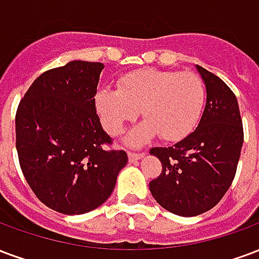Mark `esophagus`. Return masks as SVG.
Returning <instances> with one entry per match:
<instances>
[{
	"mask_svg": "<svg viewBox=\"0 0 259 259\" xmlns=\"http://www.w3.org/2000/svg\"><path fill=\"white\" fill-rule=\"evenodd\" d=\"M129 160L130 162H136V160H139V159H141L143 156H144V152H132V151H129Z\"/></svg>",
	"mask_w": 259,
	"mask_h": 259,
	"instance_id": "obj_1",
	"label": "esophagus"
}]
</instances>
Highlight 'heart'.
<instances>
[{
  "instance_id": "b5f03b06",
  "label": "heart",
  "mask_w": 259,
  "mask_h": 259,
  "mask_svg": "<svg viewBox=\"0 0 259 259\" xmlns=\"http://www.w3.org/2000/svg\"><path fill=\"white\" fill-rule=\"evenodd\" d=\"M206 86L193 72L145 68L129 72L118 82V91L104 88L96 95V111L111 136L123 132L141 111L144 123L129 135L140 145L155 135L164 141L185 139L200 120Z\"/></svg>"
}]
</instances>
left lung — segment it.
I'll return each mask as SVG.
<instances>
[{"instance_id":"obj_1","label":"left lung","mask_w":259,"mask_h":259,"mask_svg":"<svg viewBox=\"0 0 259 259\" xmlns=\"http://www.w3.org/2000/svg\"><path fill=\"white\" fill-rule=\"evenodd\" d=\"M196 68L207 92L198 127L173 147L149 151L162 163V173L149 183L151 193L181 217L199 215L221 200L235 178L244 140L235 93L212 72Z\"/></svg>"}]
</instances>
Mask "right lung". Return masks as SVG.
<instances>
[{"label": "right lung", "mask_w": 259, "mask_h": 259, "mask_svg": "<svg viewBox=\"0 0 259 259\" xmlns=\"http://www.w3.org/2000/svg\"><path fill=\"white\" fill-rule=\"evenodd\" d=\"M101 63L74 60L38 76L16 111L23 176L39 200L61 214H83L110 198L124 151L110 149L95 96Z\"/></svg>", "instance_id": "1"}]
</instances>
